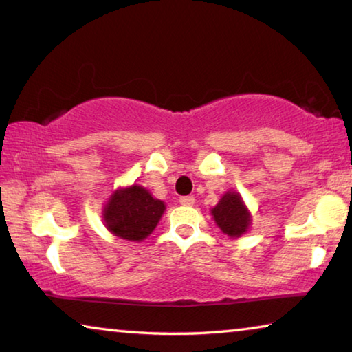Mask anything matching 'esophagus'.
I'll return each instance as SVG.
<instances>
[{
	"label": "esophagus",
	"instance_id": "34e87169",
	"mask_svg": "<svg viewBox=\"0 0 352 352\" xmlns=\"http://www.w3.org/2000/svg\"><path fill=\"white\" fill-rule=\"evenodd\" d=\"M194 201H195V199L192 197V195H184V197H180V204L183 206H192Z\"/></svg>",
	"mask_w": 352,
	"mask_h": 352
}]
</instances>
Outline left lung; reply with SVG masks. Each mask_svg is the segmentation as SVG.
<instances>
[{
    "instance_id": "1",
    "label": "left lung",
    "mask_w": 352,
    "mask_h": 352,
    "mask_svg": "<svg viewBox=\"0 0 352 352\" xmlns=\"http://www.w3.org/2000/svg\"><path fill=\"white\" fill-rule=\"evenodd\" d=\"M212 216L219 228L231 237H239L243 234L250 225V216L243 206L239 194L228 192L212 208Z\"/></svg>"
}]
</instances>
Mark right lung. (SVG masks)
<instances>
[{"label": "right lung", "instance_id": "obj_1", "mask_svg": "<svg viewBox=\"0 0 352 352\" xmlns=\"http://www.w3.org/2000/svg\"><path fill=\"white\" fill-rule=\"evenodd\" d=\"M163 212V201L153 199L147 189L133 184L111 195L104 219L113 234L136 242L152 233Z\"/></svg>", "mask_w": 352, "mask_h": 352}]
</instances>
